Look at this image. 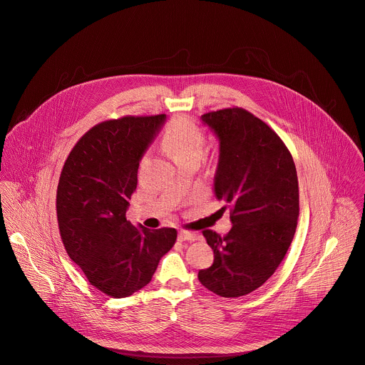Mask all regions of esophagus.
Returning <instances> with one entry per match:
<instances>
[{"label":"esophagus","instance_id":"obj_1","mask_svg":"<svg viewBox=\"0 0 365 365\" xmlns=\"http://www.w3.org/2000/svg\"><path fill=\"white\" fill-rule=\"evenodd\" d=\"M200 237L197 235V234H194V232H188V231H180L178 232V240L180 241H190V242H192V241H197Z\"/></svg>","mask_w":365,"mask_h":365}]
</instances>
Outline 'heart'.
<instances>
[{
  "instance_id": "obj_1",
  "label": "heart",
  "mask_w": 365,
  "mask_h": 365,
  "mask_svg": "<svg viewBox=\"0 0 365 365\" xmlns=\"http://www.w3.org/2000/svg\"><path fill=\"white\" fill-rule=\"evenodd\" d=\"M205 137L202 130L188 119H175L164 133V145L177 163L182 158L202 154Z\"/></svg>"
}]
</instances>
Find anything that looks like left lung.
Wrapping results in <instances>:
<instances>
[{
  "label": "left lung",
  "instance_id": "1",
  "mask_svg": "<svg viewBox=\"0 0 365 365\" xmlns=\"http://www.w3.org/2000/svg\"><path fill=\"white\" fill-rule=\"evenodd\" d=\"M220 143L214 194L230 208L225 235L205 230L214 263L198 272L208 290L241 297L260 287L293 241L299 217L297 173L284 143L260 119L240 109L201 116Z\"/></svg>",
  "mask_w": 365,
  "mask_h": 365
}]
</instances>
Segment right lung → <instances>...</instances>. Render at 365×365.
Masks as SVG:
<instances>
[{
    "label": "right lung",
    "mask_w": 365,
    "mask_h": 365,
    "mask_svg": "<svg viewBox=\"0 0 365 365\" xmlns=\"http://www.w3.org/2000/svg\"><path fill=\"white\" fill-rule=\"evenodd\" d=\"M165 120L158 115L101 123L76 143L61 173L62 242L91 284L116 299L147 286L177 240L174 228L153 231L125 220L140 161Z\"/></svg>",
    "instance_id": "right-lung-1"
}]
</instances>
